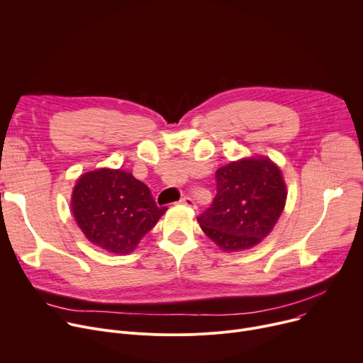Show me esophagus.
I'll return each mask as SVG.
<instances>
[{"label":"esophagus","mask_w":363,"mask_h":363,"mask_svg":"<svg viewBox=\"0 0 363 363\" xmlns=\"http://www.w3.org/2000/svg\"><path fill=\"white\" fill-rule=\"evenodd\" d=\"M179 203L183 205V206H187V208H196L194 200L191 197H183Z\"/></svg>","instance_id":"obj_1"}]
</instances>
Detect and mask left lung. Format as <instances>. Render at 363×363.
Listing matches in <instances>:
<instances>
[{
  "label": "left lung",
  "mask_w": 363,
  "mask_h": 363,
  "mask_svg": "<svg viewBox=\"0 0 363 363\" xmlns=\"http://www.w3.org/2000/svg\"><path fill=\"white\" fill-rule=\"evenodd\" d=\"M218 193L197 218L209 239L225 252L251 250L271 233L287 200L283 173L267 155H251L216 172Z\"/></svg>",
  "instance_id": "left-lung-1"
}]
</instances>
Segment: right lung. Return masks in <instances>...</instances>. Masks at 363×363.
<instances>
[{
	"label": "right lung",
	"mask_w": 363,
	"mask_h": 363,
	"mask_svg": "<svg viewBox=\"0 0 363 363\" xmlns=\"http://www.w3.org/2000/svg\"><path fill=\"white\" fill-rule=\"evenodd\" d=\"M70 211L91 244L111 254L127 255L167 208H158L150 189L131 173L102 167L79 176L72 190Z\"/></svg>",
	"instance_id": "add662e5"
}]
</instances>
